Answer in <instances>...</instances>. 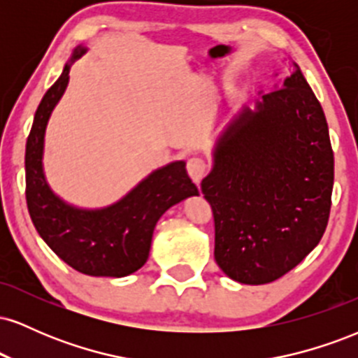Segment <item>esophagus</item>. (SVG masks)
Wrapping results in <instances>:
<instances>
[{
    "mask_svg": "<svg viewBox=\"0 0 358 358\" xmlns=\"http://www.w3.org/2000/svg\"><path fill=\"white\" fill-rule=\"evenodd\" d=\"M187 171L193 182L199 185L202 182L205 173H207V163H205L202 158H190L187 162Z\"/></svg>",
    "mask_w": 358,
    "mask_h": 358,
    "instance_id": "34e87169",
    "label": "esophagus"
}]
</instances>
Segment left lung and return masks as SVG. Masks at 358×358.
<instances>
[{
	"mask_svg": "<svg viewBox=\"0 0 358 358\" xmlns=\"http://www.w3.org/2000/svg\"><path fill=\"white\" fill-rule=\"evenodd\" d=\"M291 73L234 114L202 180L219 268L242 285L276 281L318 245L334 190L324 113L293 60ZM278 76V73H276Z\"/></svg>",
	"mask_w": 358,
	"mask_h": 358,
	"instance_id": "8db88e82",
	"label": "left lung"
}]
</instances>
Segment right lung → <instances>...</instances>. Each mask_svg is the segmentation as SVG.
I'll return each instance as SVG.
<instances>
[{"instance_id": "add662e5", "label": "right lung", "mask_w": 358, "mask_h": 358, "mask_svg": "<svg viewBox=\"0 0 358 358\" xmlns=\"http://www.w3.org/2000/svg\"><path fill=\"white\" fill-rule=\"evenodd\" d=\"M87 52L79 45L36 109L27 139V205L36 232L71 268L87 276L124 278L145 266L156 222L173 205L199 195L183 159L151 171L117 202L84 208L52 190L43 168L48 121L71 79L72 64Z\"/></svg>"}]
</instances>
